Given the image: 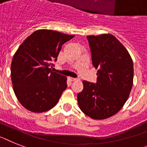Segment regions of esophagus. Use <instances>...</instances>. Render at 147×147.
<instances>
[{
  "instance_id": "34e87169",
  "label": "esophagus",
  "mask_w": 147,
  "mask_h": 147,
  "mask_svg": "<svg viewBox=\"0 0 147 147\" xmlns=\"http://www.w3.org/2000/svg\"><path fill=\"white\" fill-rule=\"evenodd\" d=\"M69 79L70 81H78V78H71V77H69Z\"/></svg>"
}]
</instances>
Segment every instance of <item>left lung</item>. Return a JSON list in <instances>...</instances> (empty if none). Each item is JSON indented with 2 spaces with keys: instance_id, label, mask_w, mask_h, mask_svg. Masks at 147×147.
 <instances>
[{
  "instance_id": "left-lung-1",
  "label": "left lung",
  "mask_w": 147,
  "mask_h": 147,
  "mask_svg": "<svg viewBox=\"0 0 147 147\" xmlns=\"http://www.w3.org/2000/svg\"><path fill=\"white\" fill-rule=\"evenodd\" d=\"M92 65L97 71L96 83L83 81L78 93L80 109L94 119H105L123 107L131 90L133 61L120 42L111 34L87 36Z\"/></svg>"
}]
</instances>
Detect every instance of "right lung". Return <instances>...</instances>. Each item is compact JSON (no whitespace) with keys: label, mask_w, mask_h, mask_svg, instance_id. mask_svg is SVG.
<instances>
[{"label":"right lung","mask_w":147,"mask_h":147,"mask_svg":"<svg viewBox=\"0 0 147 147\" xmlns=\"http://www.w3.org/2000/svg\"><path fill=\"white\" fill-rule=\"evenodd\" d=\"M75 35L38 30L18 47L11 63L13 90L22 105L42 113L54 108L67 87L66 77L51 70L62 45Z\"/></svg>","instance_id":"1"}]
</instances>
